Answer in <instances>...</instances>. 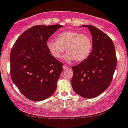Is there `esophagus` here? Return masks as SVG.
<instances>
[{"label": "esophagus", "mask_w": 128, "mask_h": 128, "mask_svg": "<svg viewBox=\"0 0 128 128\" xmlns=\"http://www.w3.org/2000/svg\"><path fill=\"white\" fill-rule=\"evenodd\" d=\"M62 68H63V69H64V70H66V69H68V67L66 65H63Z\"/></svg>", "instance_id": "esophagus-1"}]
</instances>
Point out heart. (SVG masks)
<instances>
[{
    "label": "heart",
    "instance_id": "b5f03b06",
    "mask_svg": "<svg viewBox=\"0 0 128 128\" xmlns=\"http://www.w3.org/2000/svg\"><path fill=\"white\" fill-rule=\"evenodd\" d=\"M56 40H48L47 48L55 58H60L65 48L68 53L64 56L67 62L75 60L82 62L89 57L92 49V40L90 36L75 30H65L56 36Z\"/></svg>",
    "mask_w": 128,
    "mask_h": 128
}]
</instances>
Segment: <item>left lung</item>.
<instances>
[{
	"mask_svg": "<svg viewBox=\"0 0 128 128\" xmlns=\"http://www.w3.org/2000/svg\"><path fill=\"white\" fill-rule=\"evenodd\" d=\"M86 27L92 37V50L86 60L72 68L71 80L75 93L91 99L102 93L109 86L116 66L114 44L104 32L93 26Z\"/></svg>",
	"mask_w": 128,
	"mask_h": 128,
	"instance_id": "left-lung-1",
	"label": "left lung"
}]
</instances>
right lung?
Instances as JSON below:
<instances>
[{
	"label": "right lung",
	"mask_w": 128,
	"mask_h": 128,
	"mask_svg": "<svg viewBox=\"0 0 128 128\" xmlns=\"http://www.w3.org/2000/svg\"><path fill=\"white\" fill-rule=\"evenodd\" d=\"M62 26L32 27L18 37L12 47L11 78L20 92L29 100H45L56 91L63 64L51 54L46 43Z\"/></svg>",
	"instance_id": "add662e5"
}]
</instances>
